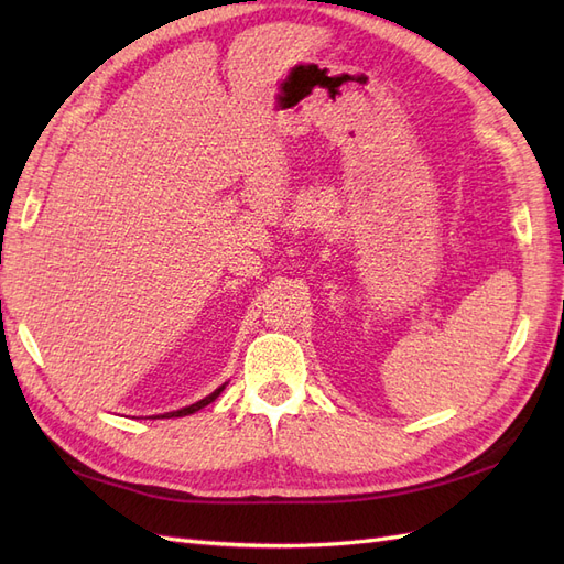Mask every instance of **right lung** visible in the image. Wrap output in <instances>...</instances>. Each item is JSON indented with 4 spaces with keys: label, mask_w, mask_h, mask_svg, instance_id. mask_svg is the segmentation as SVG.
<instances>
[{
    "label": "right lung",
    "mask_w": 564,
    "mask_h": 564,
    "mask_svg": "<svg viewBox=\"0 0 564 564\" xmlns=\"http://www.w3.org/2000/svg\"><path fill=\"white\" fill-rule=\"evenodd\" d=\"M226 386H220V388H216L212 395H207L204 400H199V402H195V404H191V406H183V409H178V412H169V414H162V419H172V416H187V414H195V412H199L202 406H207V404H212L218 395H220V390H224Z\"/></svg>",
    "instance_id": "1"
}]
</instances>
